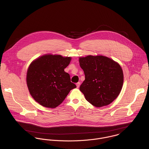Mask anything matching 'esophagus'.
Here are the masks:
<instances>
[{
  "instance_id": "34e87169",
  "label": "esophagus",
  "mask_w": 149,
  "mask_h": 149,
  "mask_svg": "<svg viewBox=\"0 0 149 149\" xmlns=\"http://www.w3.org/2000/svg\"><path fill=\"white\" fill-rule=\"evenodd\" d=\"M80 85V82H79V83H77L76 84V86H77V88H79Z\"/></svg>"
}]
</instances>
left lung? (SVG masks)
I'll use <instances>...</instances> for the list:
<instances>
[{
    "mask_svg": "<svg viewBox=\"0 0 149 149\" xmlns=\"http://www.w3.org/2000/svg\"><path fill=\"white\" fill-rule=\"evenodd\" d=\"M85 80L80 86L86 100L96 107L111 104L119 95L123 84L120 65L104 56L79 58Z\"/></svg>",
    "mask_w": 149,
    "mask_h": 149,
    "instance_id": "left-lung-1",
    "label": "left lung"
}]
</instances>
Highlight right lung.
<instances>
[{"label": "right lung", "mask_w": 149, "mask_h": 149, "mask_svg": "<svg viewBox=\"0 0 149 149\" xmlns=\"http://www.w3.org/2000/svg\"><path fill=\"white\" fill-rule=\"evenodd\" d=\"M70 57L45 54L34 60L29 67L26 83L29 92L40 105L54 108L63 103L70 90L76 85L64 71Z\"/></svg>", "instance_id": "add662e5"}]
</instances>
